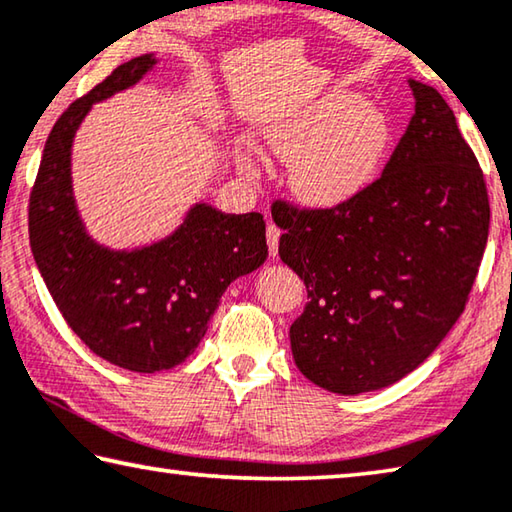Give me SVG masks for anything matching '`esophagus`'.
<instances>
[{
	"label": "esophagus",
	"mask_w": 512,
	"mask_h": 512,
	"mask_svg": "<svg viewBox=\"0 0 512 512\" xmlns=\"http://www.w3.org/2000/svg\"><path fill=\"white\" fill-rule=\"evenodd\" d=\"M280 227L275 223H269V227H266V241H269V253L275 257L278 255V241H280Z\"/></svg>",
	"instance_id": "34e87169"
}]
</instances>
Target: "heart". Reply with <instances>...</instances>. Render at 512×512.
<instances>
[{
	"instance_id": "b5f03b06",
	"label": "heart",
	"mask_w": 512,
	"mask_h": 512,
	"mask_svg": "<svg viewBox=\"0 0 512 512\" xmlns=\"http://www.w3.org/2000/svg\"><path fill=\"white\" fill-rule=\"evenodd\" d=\"M392 143L387 113L348 91L321 97L273 136L280 157L294 161L298 198L321 209L344 205L376 182Z\"/></svg>"
}]
</instances>
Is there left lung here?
<instances>
[{
	"instance_id": "1",
	"label": "left lung",
	"mask_w": 512,
	"mask_h": 512,
	"mask_svg": "<svg viewBox=\"0 0 512 512\" xmlns=\"http://www.w3.org/2000/svg\"><path fill=\"white\" fill-rule=\"evenodd\" d=\"M415 116L383 175L339 207L273 202L278 253L307 287L291 323L296 367L335 394L417 369L453 328L490 230L483 170L433 86L410 79Z\"/></svg>"
}]
</instances>
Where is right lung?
Wrapping results in <instances>:
<instances>
[{"mask_svg":"<svg viewBox=\"0 0 512 512\" xmlns=\"http://www.w3.org/2000/svg\"><path fill=\"white\" fill-rule=\"evenodd\" d=\"M123 63L56 120L29 196V243L50 296L95 355L139 373L173 369L205 337L223 291L269 255L257 212L196 205L173 237L134 253L88 239L70 189V145L91 104L132 86L154 66Z\"/></svg>","mask_w":512,"mask_h":512,"instance_id":"add662e5","label":"right lung"}]
</instances>
